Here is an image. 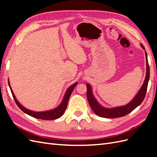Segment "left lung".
I'll use <instances>...</instances> for the list:
<instances>
[{"label":"left lung","mask_w":157,"mask_h":157,"mask_svg":"<svg viewBox=\"0 0 157 157\" xmlns=\"http://www.w3.org/2000/svg\"><path fill=\"white\" fill-rule=\"evenodd\" d=\"M141 48L144 50H145L144 46L143 44H140ZM145 58H146V76L144 80V82L142 85L141 88L136 95V96L133 98V99L130 101V102L128 103L125 105H122L120 107H116L113 108H107L102 106L100 103H99L96 98L94 97L92 88L91 85L90 84H86L87 87V98L88 103L90 105V107L92 109V111L96 114L99 117H103V118H118L124 117L128 113H131L133 110L138 107L140 104L144 101V99L145 96V94L147 89V85H148V82L149 80V66L148 63V59H147V52L145 51Z\"/></svg>","instance_id":"obj_1"}]
</instances>
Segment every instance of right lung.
<instances>
[{"label":"right lung","instance_id":"add662e5","mask_svg":"<svg viewBox=\"0 0 157 157\" xmlns=\"http://www.w3.org/2000/svg\"><path fill=\"white\" fill-rule=\"evenodd\" d=\"M77 83H78L77 82L74 83L73 85L70 86L67 88V90H66L62 101H61V103L58 107H56L55 109H52V110L37 112V111H33L29 110V109H26L17 101V99H16L15 95H14V94L12 91L11 86L10 84V82H9V80H8L9 87H10V88L13 98L14 99V100H15L17 105L20 107V109L21 111H23L25 113L27 114V115H29L34 118H39V119H42V120H55L63 115V114L64 113L66 108H67V103H68V101H69V99L70 98L71 94V93H72L74 88L77 86Z\"/></svg>","mask_w":157,"mask_h":157}]
</instances>
